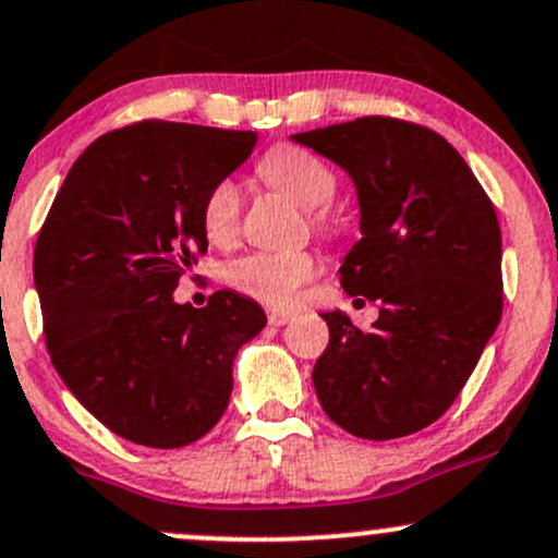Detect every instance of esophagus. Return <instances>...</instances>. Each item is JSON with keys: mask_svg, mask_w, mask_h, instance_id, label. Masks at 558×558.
Wrapping results in <instances>:
<instances>
[{"mask_svg": "<svg viewBox=\"0 0 558 558\" xmlns=\"http://www.w3.org/2000/svg\"><path fill=\"white\" fill-rule=\"evenodd\" d=\"M267 320L269 326H286L289 320H294V313H289V310H269Z\"/></svg>", "mask_w": 558, "mask_h": 558, "instance_id": "esophagus-1", "label": "esophagus"}]
</instances>
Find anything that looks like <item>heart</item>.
I'll list each match as a JSON object with an SVG mask.
<instances>
[{
    "label": "heart",
    "mask_w": 558,
    "mask_h": 558,
    "mask_svg": "<svg viewBox=\"0 0 558 558\" xmlns=\"http://www.w3.org/2000/svg\"><path fill=\"white\" fill-rule=\"evenodd\" d=\"M259 175L302 208L313 210L315 230L324 234L339 230L337 216L326 208L337 195V173L318 155L304 146L280 144L262 157ZM240 214H243V197L238 181L221 179L219 184L210 186L203 201L205 234L214 243H227L238 234ZM315 272H318V256L310 251H256L232 262L227 267V280L243 294L280 307L294 302L299 289Z\"/></svg>",
    "instance_id": "obj_1"
}]
</instances>
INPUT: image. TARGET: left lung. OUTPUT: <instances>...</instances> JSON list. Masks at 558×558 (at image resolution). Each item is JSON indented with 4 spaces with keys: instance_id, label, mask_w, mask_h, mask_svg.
Returning a JSON list of instances; mask_svg holds the SVG:
<instances>
[{
    "instance_id": "8db88e82",
    "label": "left lung",
    "mask_w": 558,
    "mask_h": 558,
    "mask_svg": "<svg viewBox=\"0 0 558 558\" xmlns=\"http://www.w3.org/2000/svg\"><path fill=\"white\" fill-rule=\"evenodd\" d=\"M291 138L353 179L363 238L339 278L350 296L383 304L372 331L324 313L320 407L368 441L417 433L454 403L500 324L495 205L460 151L414 122L357 117Z\"/></svg>"
}]
</instances>
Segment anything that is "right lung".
<instances>
[{
	"instance_id": "1",
	"label": "right lung",
	"mask_w": 558,
	"mask_h": 558,
	"mask_svg": "<svg viewBox=\"0 0 558 558\" xmlns=\"http://www.w3.org/2000/svg\"><path fill=\"white\" fill-rule=\"evenodd\" d=\"M256 133L144 120L96 138L50 205L34 286L52 366L117 436L151 449L203 438L225 414L232 361L267 326L254 299L173 302L208 251L203 201Z\"/></svg>"
}]
</instances>
